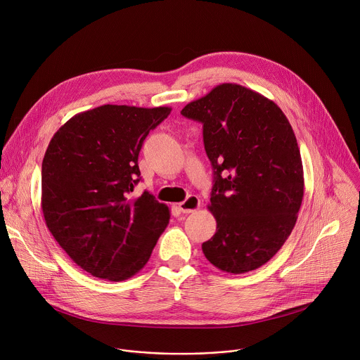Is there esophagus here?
<instances>
[{
    "label": "esophagus",
    "instance_id": "obj_1",
    "mask_svg": "<svg viewBox=\"0 0 360 360\" xmlns=\"http://www.w3.org/2000/svg\"><path fill=\"white\" fill-rule=\"evenodd\" d=\"M199 207H200V200H199V198L196 195H189L184 202L179 203V210L184 214L195 212Z\"/></svg>",
    "mask_w": 360,
    "mask_h": 360
}]
</instances>
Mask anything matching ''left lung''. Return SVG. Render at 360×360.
I'll use <instances>...</instances> for the list:
<instances>
[{
    "label": "left lung",
    "mask_w": 360,
    "mask_h": 360,
    "mask_svg": "<svg viewBox=\"0 0 360 360\" xmlns=\"http://www.w3.org/2000/svg\"><path fill=\"white\" fill-rule=\"evenodd\" d=\"M203 128L214 169L210 211L215 235L202 243L214 266L245 274L265 265L290 235L303 199L293 129L274 101L221 84L181 111Z\"/></svg>",
    "instance_id": "left-lung-1"
}]
</instances>
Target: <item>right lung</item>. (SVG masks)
<instances>
[{
	"label": "right lung",
	"instance_id": "1",
	"mask_svg": "<svg viewBox=\"0 0 360 360\" xmlns=\"http://www.w3.org/2000/svg\"><path fill=\"white\" fill-rule=\"evenodd\" d=\"M171 108L102 105L74 115L49 141L41 169V207L60 246L99 279L139 272L169 224V210L139 182L138 155Z\"/></svg>",
	"mask_w": 360,
	"mask_h": 360
}]
</instances>
